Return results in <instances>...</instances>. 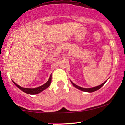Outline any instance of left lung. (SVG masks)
I'll use <instances>...</instances> for the list:
<instances>
[{"label": "left lung", "instance_id": "obj_1", "mask_svg": "<svg viewBox=\"0 0 125 125\" xmlns=\"http://www.w3.org/2000/svg\"><path fill=\"white\" fill-rule=\"evenodd\" d=\"M107 81V80H106V81H104V82L103 83H102L101 84H100V85H99V86H96V87H91V88H84V87H80V86H79L76 85V84H74V83H73L71 81V82L72 84L74 86L76 87V88L78 89L81 90H82V91L86 92H93L96 91V90L99 89L100 88H101V87L104 85V83H105Z\"/></svg>", "mask_w": 125, "mask_h": 125}]
</instances>
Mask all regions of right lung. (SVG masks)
Wrapping results in <instances>:
<instances>
[{"label":"right lung","mask_w":125,"mask_h":125,"mask_svg":"<svg viewBox=\"0 0 125 125\" xmlns=\"http://www.w3.org/2000/svg\"><path fill=\"white\" fill-rule=\"evenodd\" d=\"M51 81H52V74H51L48 81H47V82L46 83H44V84H43V85H42L39 87H36V88H25V87H22L20 86H19L18 84H17L15 82L13 81V82L14 83V84H15L19 89H20L22 90V91L26 93V94H39V93H41V92H42L43 90H45L46 89L48 88V87L50 86V84H51Z\"/></svg>","instance_id":"obj_1"}]
</instances>
